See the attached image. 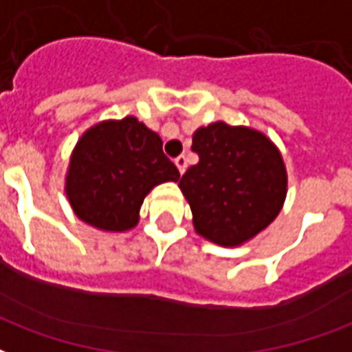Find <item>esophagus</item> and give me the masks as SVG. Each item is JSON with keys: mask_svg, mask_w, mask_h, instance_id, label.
I'll list each match as a JSON object with an SVG mask.
<instances>
[{"mask_svg": "<svg viewBox=\"0 0 352 352\" xmlns=\"http://www.w3.org/2000/svg\"><path fill=\"white\" fill-rule=\"evenodd\" d=\"M175 166L179 169V173H184V169H186V156H177Z\"/></svg>", "mask_w": 352, "mask_h": 352, "instance_id": "esophagus-1", "label": "esophagus"}]
</instances>
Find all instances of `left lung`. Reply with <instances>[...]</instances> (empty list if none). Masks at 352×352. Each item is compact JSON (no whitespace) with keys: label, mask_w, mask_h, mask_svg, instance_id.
<instances>
[{"label":"left lung","mask_w":352,"mask_h":352,"mask_svg":"<svg viewBox=\"0 0 352 352\" xmlns=\"http://www.w3.org/2000/svg\"><path fill=\"white\" fill-rule=\"evenodd\" d=\"M192 151L199 162L179 186L199 236L236 247L272 224L287 196V171L264 133L214 122L194 133Z\"/></svg>","instance_id":"left-lung-1"}]
</instances>
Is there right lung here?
<instances>
[{
  "instance_id": "right-lung-1",
  "label": "right lung",
  "mask_w": 352,
  "mask_h": 352,
  "mask_svg": "<svg viewBox=\"0 0 352 352\" xmlns=\"http://www.w3.org/2000/svg\"><path fill=\"white\" fill-rule=\"evenodd\" d=\"M179 177L162 151L160 135L126 116L96 124L79 139L65 194L80 221L105 232H124L138 224L146 194Z\"/></svg>"
}]
</instances>
